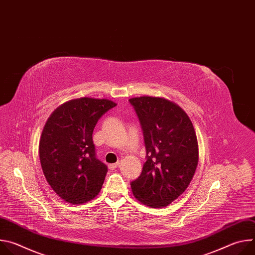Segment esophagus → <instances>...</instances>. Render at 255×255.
I'll list each match as a JSON object with an SVG mask.
<instances>
[{
  "label": "esophagus",
  "mask_w": 255,
  "mask_h": 255,
  "mask_svg": "<svg viewBox=\"0 0 255 255\" xmlns=\"http://www.w3.org/2000/svg\"><path fill=\"white\" fill-rule=\"evenodd\" d=\"M119 161H117L116 163H111L110 165H109V169H111V170H113V169H116L117 168V166L119 165Z\"/></svg>",
  "instance_id": "34e87169"
}]
</instances>
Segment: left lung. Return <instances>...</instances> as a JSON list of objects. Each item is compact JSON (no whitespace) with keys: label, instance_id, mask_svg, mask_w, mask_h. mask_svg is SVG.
<instances>
[{"label":"left lung","instance_id":"8db88e82","mask_svg":"<svg viewBox=\"0 0 255 255\" xmlns=\"http://www.w3.org/2000/svg\"><path fill=\"white\" fill-rule=\"evenodd\" d=\"M139 119L146 161L131 181L134 197L151 208H161L189 187L199 161L197 135L187 113L176 104L156 97L129 100Z\"/></svg>","mask_w":255,"mask_h":255}]
</instances>
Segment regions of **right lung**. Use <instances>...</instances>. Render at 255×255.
<instances>
[{"label":"right lung","instance_id":"add662e5","mask_svg":"<svg viewBox=\"0 0 255 255\" xmlns=\"http://www.w3.org/2000/svg\"><path fill=\"white\" fill-rule=\"evenodd\" d=\"M117 104L106 99L70 100L50 115L39 142L47 183L62 200L84 204L100 193L108 167L96 157L93 131Z\"/></svg>","mask_w":255,"mask_h":255}]
</instances>
